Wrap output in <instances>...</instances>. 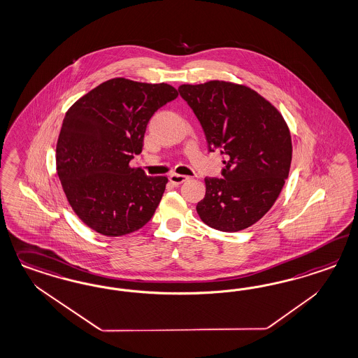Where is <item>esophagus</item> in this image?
<instances>
[{
    "instance_id": "esophagus-1",
    "label": "esophagus",
    "mask_w": 358,
    "mask_h": 358,
    "mask_svg": "<svg viewBox=\"0 0 358 358\" xmlns=\"http://www.w3.org/2000/svg\"><path fill=\"white\" fill-rule=\"evenodd\" d=\"M169 179H170V182L175 185H182V183H185V180H188L189 179V176H187V175H180V173H171L170 176H169Z\"/></svg>"
}]
</instances>
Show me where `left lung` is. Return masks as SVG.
Instances as JSON below:
<instances>
[{"label":"left lung","instance_id":"8db88e82","mask_svg":"<svg viewBox=\"0 0 358 358\" xmlns=\"http://www.w3.org/2000/svg\"><path fill=\"white\" fill-rule=\"evenodd\" d=\"M178 91L196 115L209 151L224 157L222 178H206L199 217L221 231L252 227L274 206L292 159L289 129L274 105L231 81L182 84Z\"/></svg>","mask_w":358,"mask_h":358}]
</instances>
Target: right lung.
<instances>
[{"instance_id": "1", "label": "right lung", "mask_w": 358, "mask_h": 358, "mask_svg": "<svg viewBox=\"0 0 358 358\" xmlns=\"http://www.w3.org/2000/svg\"><path fill=\"white\" fill-rule=\"evenodd\" d=\"M173 85L125 78L104 81L69 108L57 142V173L69 206L91 229L118 237L152 217L169 179L130 161L148 122L178 97Z\"/></svg>"}]
</instances>
